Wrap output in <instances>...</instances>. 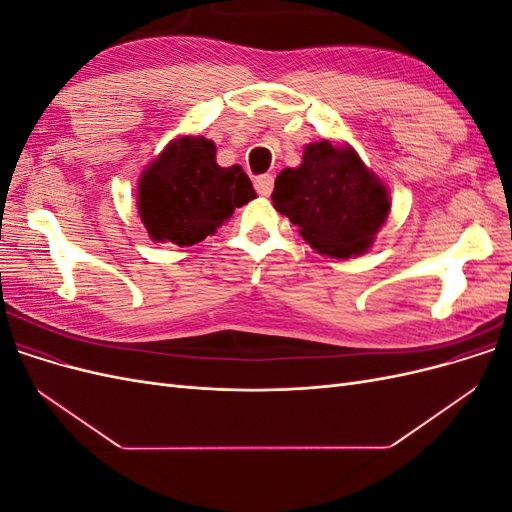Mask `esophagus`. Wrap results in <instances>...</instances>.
<instances>
[{
    "label": "esophagus",
    "mask_w": 512,
    "mask_h": 512,
    "mask_svg": "<svg viewBox=\"0 0 512 512\" xmlns=\"http://www.w3.org/2000/svg\"><path fill=\"white\" fill-rule=\"evenodd\" d=\"M273 175H260L254 179V188L260 196H269L273 192Z\"/></svg>",
    "instance_id": "34e87169"
}]
</instances>
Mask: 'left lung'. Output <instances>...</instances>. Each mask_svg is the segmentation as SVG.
<instances>
[{"label": "left lung", "instance_id": "left-lung-1", "mask_svg": "<svg viewBox=\"0 0 512 512\" xmlns=\"http://www.w3.org/2000/svg\"><path fill=\"white\" fill-rule=\"evenodd\" d=\"M271 198L314 250L335 258L363 254L391 209L361 158L329 141L307 145L303 164L277 175Z\"/></svg>", "mask_w": 512, "mask_h": 512}]
</instances>
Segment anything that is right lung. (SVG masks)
<instances>
[{
  "label": "right lung",
  "mask_w": 512,
  "mask_h": 512,
  "mask_svg": "<svg viewBox=\"0 0 512 512\" xmlns=\"http://www.w3.org/2000/svg\"><path fill=\"white\" fill-rule=\"evenodd\" d=\"M252 198L243 168L215 164V145L203 136L170 143L138 183V213L149 237L181 247L213 235Z\"/></svg>",
  "instance_id": "add662e5"
}]
</instances>
